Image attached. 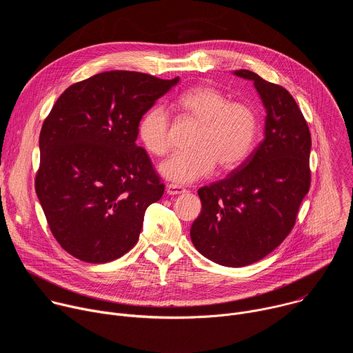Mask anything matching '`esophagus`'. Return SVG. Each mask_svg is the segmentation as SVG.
<instances>
[{
	"mask_svg": "<svg viewBox=\"0 0 353 353\" xmlns=\"http://www.w3.org/2000/svg\"><path fill=\"white\" fill-rule=\"evenodd\" d=\"M187 190L181 185H177V184H166V192L169 195H177V194H183Z\"/></svg>",
	"mask_w": 353,
	"mask_h": 353,
	"instance_id": "obj_1",
	"label": "esophagus"
}]
</instances>
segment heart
Returning a JSON list of instances; mask_svg holds the SVG:
<instances>
[{
	"mask_svg": "<svg viewBox=\"0 0 353 353\" xmlns=\"http://www.w3.org/2000/svg\"><path fill=\"white\" fill-rule=\"evenodd\" d=\"M176 108L198 121L190 150L172 155L161 163L159 172L170 181L187 184L210 176L216 163L232 170L243 163L254 148L259 117L254 109L241 102H230L219 89L198 85L179 94ZM138 137L148 152L163 157L170 150V121L162 108L143 113L138 123Z\"/></svg>",
	"mask_w": 353,
	"mask_h": 353,
	"instance_id": "obj_1",
	"label": "heart"
}]
</instances>
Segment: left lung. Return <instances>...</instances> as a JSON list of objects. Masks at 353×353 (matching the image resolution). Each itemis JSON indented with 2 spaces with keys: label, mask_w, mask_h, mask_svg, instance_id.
<instances>
[{
  "label": "left lung",
  "mask_w": 353,
  "mask_h": 353,
  "mask_svg": "<svg viewBox=\"0 0 353 353\" xmlns=\"http://www.w3.org/2000/svg\"><path fill=\"white\" fill-rule=\"evenodd\" d=\"M233 74L254 82L267 112L264 139L226 179L198 190L203 211L190 236L204 257L236 268L268 256L294 226L310 188L312 137L285 88L248 70Z\"/></svg>",
  "instance_id": "8db88e82"
}]
</instances>
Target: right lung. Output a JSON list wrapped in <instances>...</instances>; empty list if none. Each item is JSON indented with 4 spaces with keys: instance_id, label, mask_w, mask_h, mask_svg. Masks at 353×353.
Segmentation results:
<instances>
[{
    "instance_id": "1",
    "label": "right lung",
    "mask_w": 353,
    "mask_h": 353,
    "mask_svg": "<svg viewBox=\"0 0 353 353\" xmlns=\"http://www.w3.org/2000/svg\"><path fill=\"white\" fill-rule=\"evenodd\" d=\"M179 79L100 72L67 88L44 120L34 188L50 230L75 259L103 264L137 244L146 208L165 191L135 143L138 123Z\"/></svg>"
}]
</instances>
